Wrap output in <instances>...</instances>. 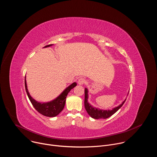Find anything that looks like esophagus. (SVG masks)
I'll return each instance as SVG.
<instances>
[{
    "instance_id": "1",
    "label": "esophagus",
    "mask_w": 157,
    "mask_h": 157,
    "mask_svg": "<svg viewBox=\"0 0 157 157\" xmlns=\"http://www.w3.org/2000/svg\"><path fill=\"white\" fill-rule=\"evenodd\" d=\"M86 79H84V78H79V80H78V84H79V85H82V84H84L85 82H86Z\"/></svg>"
}]
</instances>
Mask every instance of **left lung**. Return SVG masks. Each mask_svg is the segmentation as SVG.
I'll return each instance as SVG.
<instances>
[{
    "label": "left lung",
    "mask_w": 157,
    "mask_h": 157,
    "mask_svg": "<svg viewBox=\"0 0 157 157\" xmlns=\"http://www.w3.org/2000/svg\"><path fill=\"white\" fill-rule=\"evenodd\" d=\"M88 91L86 88H85L84 91V107L87 111L88 114L92 118L95 119H107L111 116H113L114 113L123 105L124 104L125 100L119 106L114 108L112 110H101L99 109H97L96 107H93L91 104H89L87 102L88 99Z\"/></svg>",
    "instance_id": "8db88e82"
}]
</instances>
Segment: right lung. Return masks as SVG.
Returning a JSON list of instances; mask_svg holds the SVG:
<instances>
[{
  "mask_svg": "<svg viewBox=\"0 0 157 157\" xmlns=\"http://www.w3.org/2000/svg\"><path fill=\"white\" fill-rule=\"evenodd\" d=\"M52 44H48L44 47H49L52 46ZM77 85L76 82H73L71 84L70 86H68L64 91L55 99H54L52 101L46 102V103H40L37 101H36L35 99H33L31 96L30 95L29 91L27 89V86L26 82V79L25 78V90L27 94V96L32 104L33 106L35 107V109L38 112L41 114L50 117H55L57 115H58L62 110L63 109L65 102H66V98L67 95H68V93L71 90V89L75 87Z\"/></svg>",
  "mask_w": 157,
  "mask_h": 157,
  "instance_id": "1",
  "label": "right lung"
}]
</instances>
